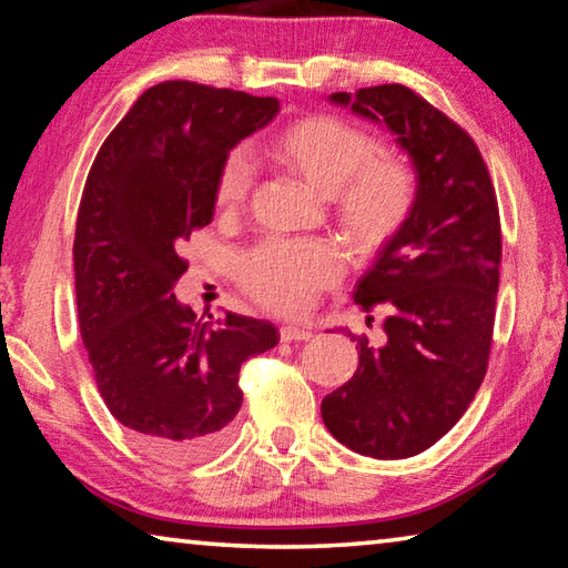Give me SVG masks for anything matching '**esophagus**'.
<instances>
[{
  "label": "esophagus",
  "mask_w": 568,
  "mask_h": 568,
  "mask_svg": "<svg viewBox=\"0 0 568 568\" xmlns=\"http://www.w3.org/2000/svg\"><path fill=\"white\" fill-rule=\"evenodd\" d=\"M311 338H313L311 325H283L281 328L283 343H301V341H311Z\"/></svg>",
  "instance_id": "esophagus-1"
}]
</instances>
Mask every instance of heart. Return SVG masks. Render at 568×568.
Segmentation results:
<instances>
[{
  "instance_id": "b5f03b06",
  "label": "heart",
  "mask_w": 568,
  "mask_h": 568,
  "mask_svg": "<svg viewBox=\"0 0 568 568\" xmlns=\"http://www.w3.org/2000/svg\"><path fill=\"white\" fill-rule=\"evenodd\" d=\"M378 140L333 114H307L277 130L263 152L295 172L321 195H331L341 233L363 253L388 245L408 223L418 197V178L408 160L378 152ZM253 187V168L230 155L217 170L215 205L237 210ZM341 261L318 240H267L243 257L240 283L257 303L295 313L311 295L331 285Z\"/></svg>"
}]
</instances>
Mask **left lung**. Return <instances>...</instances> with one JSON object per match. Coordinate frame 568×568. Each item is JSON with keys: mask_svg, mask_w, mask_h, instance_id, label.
<instances>
[{"mask_svg": "<svg viewBox=\"0 0 568 568\" xmlns=\"http://www.w3.org/2000/svg\"><path fill=\"white\" fill-rule=\"evenodd\" d=\"M331 102L396 134L418 197L353 293L365 313H388L386 345L361 341L358 371L321 413L355 454L408 458L456 426L486 376L501 265L496 190L470 134L403 84L335 92Z\"/></svg>", "mask_w": 568, "mask_h": 568, "instance_id": "left-lung-1", "label": "left lung"}]
</instances>
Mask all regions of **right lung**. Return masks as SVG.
Segmentation results:
<instances>
[{"instance_id":"add662e5","label":"right lung","mask_w":568,"mask_h":568,"mask_svg":"<svg viewBox=\"0 0 568 568\" xmlns=\"http://www.w3.org/2000/svg\"><path fill=\"white\" fill-rule=\"evenodd\" d=\"M281 102L170 80L140 94L102 142L74 230L80 333L104 406L150 454L195 460L243 406L240 365L277 343L273 323L203 321L172 287L180 247L215 213V178ZM213 318V315H210Z\"/></svg>"}]
</instances>
